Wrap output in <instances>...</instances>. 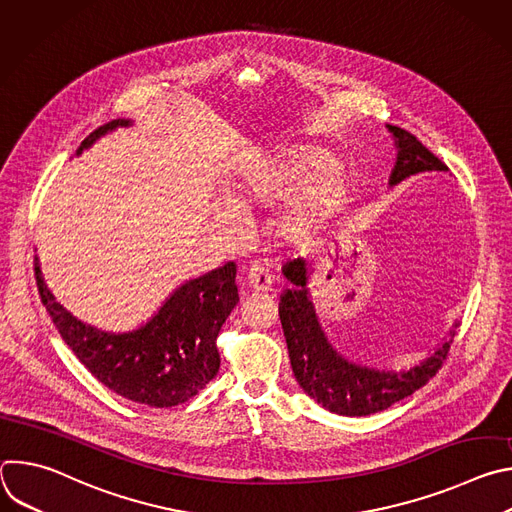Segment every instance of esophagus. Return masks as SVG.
<instances>
[{
	"label": "esophagus",
	"instance_id": "obj_1",
	"mask_svg": "<svg viewBox=\"0 0 512 512\" xmlns=\"http://www.w3.org/2000/svg\"><path fill=\"white\" fill-rule=\"evenodd\" d=\"M247 285L253 291H267L271 287V277L263 267H251L247 271Z\"/></svg>",
	"mask_w": 512,
	"mask_h": 512
}]
</instances>
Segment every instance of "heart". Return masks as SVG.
Segmentation results:
<instances>
[{
	"mask_svg": "<svg viewBox=\"0 0 512 512\" xmlns=\"http://www.w3.org/2000/svg\"><path fill=\"white\" fill-rule=\"evenodd\" d=\"M336 166V158L318 145H298L263 156L239 184L233 202L239 210H253L291 197L277 233L289 245H302L322 229L348 196V182L342 176H328ZM221 223L227 231L237 229L235 214H225Z\"/></svg>",
	"mask_w": 512,
	"mask_h": 512,
	"instance_id": "obj_1",
	"label": "heart"
}]
</instances>
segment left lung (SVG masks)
I'll list each match as a JSON object with an SVG mask.
<instances>
[{
    "label": "left lung",
    "mask_w": 512,
    "mask_h": 512,
    "mask_svg": "<svg viewBox=\"0 0 512 512\" xmlns=\"http://www.w3.org/2000/svg\"><path fill=\"white\" fill-rule=\"evenodd\" d=\"M395 137L397 162L389 184L395 186L419 172H448V166L433 156L409 131L387 125ZM287 287L279 302V320L289 350L291 369L300 387L332 413L362 417L391 407L413 395L435 373L450 352V340L435 348L425 360L409 371H377L346 360L326 338L308 287V261L298 257L283 265Z\"/></svg>",
    "instance_id": "1"
}]
</instances>
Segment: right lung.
I'll return each instance as SVG.
<instances>
[{
	"label": "right lung",
	"mask_w": 512,
	"mask_h": 512,
	"mask_svg": "<svg viewBox=\"0 0 512 512\" xmlns=\"http://www.w3.org/2000/svg\"><path fill=\"white\" fill-rule=\"evenodd\" d=\"M129 123L115 119L101 125L79 145L77 156ZM34 273L42 304L62 340L113 393L141 405L174 407L198 395L221 369L216 336L239 302L233 261L182 283L148 322L123 334L93 328L66 312L46 287L38 257Z\"/></svg>",
	"instance_id": "obj_1"
}]
</instances>
